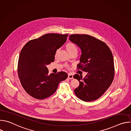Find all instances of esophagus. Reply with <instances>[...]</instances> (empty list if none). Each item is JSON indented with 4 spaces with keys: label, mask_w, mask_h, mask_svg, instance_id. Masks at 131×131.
<instances>
[{
    "label": "esophagus",
    "mask_w": 131,
    "mask_h": 131,
    "mask_svg": "<svg viewBox=\"0 0 131 131\" xmlns=\"http://www.w3.org/2000/svg\"><path fill=\"white\" fill-rule=\"evenodd\" d=\"M68 78L69 79H73V74L71 73H68Z\"/></svg>",
    "instance_id": "34e87169"
}]
</instances>
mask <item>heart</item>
I'll list each match as a JSON object with an SVG mask.
<instances>
[{"label":"heart","instance_id":"obj_1","mask_svg":"<svg viewBox=\"0 0 131 131\" xmlns=\"http://www.w3.org/2000/svg\"><path fill=\"white\" fill-rule=\"evenodd\" d=\"M66 48L69 52L74 50H77V47L76 45L73 43H68L66 46ZM56 54H57V53H56Z\"/></svg>","mask_w":131,"mask_h":131}]
</instances>
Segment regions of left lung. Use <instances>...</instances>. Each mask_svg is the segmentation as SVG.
I'll list each match as a JSON object with an SVG mask.
<instances>
[{
	"mask_svg": "<svg viewBox=\"0 0 131 131\" xmlns=\"http://www.w3.org/2000/svg\"><path fill=\"white\" fill-rule=\"evenodd\" d=\"M69 40L81 50L78 69L88 72L84 78L78 74L73 76L79 82L74 92L83 101H95L104 94L113 81V54L105 42L90 35L73 34L70 35Z\"/></svg>",
	"mask_w": 131,
	"mask_h": 131,
	"instance_id": "1",
	"label": "left lung"
}]
</instances>
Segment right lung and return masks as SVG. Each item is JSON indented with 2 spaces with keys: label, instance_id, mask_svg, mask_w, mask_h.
Segmentation results:
<instances>
[{
  "label": "right lung",
  "instance_id": "add662e5",
  "mask_svg": "<svg viewBox=\"0 0 131 131\" xmlns=\"http://www.w3.org/2000/svg\"><path fill=\"white\" fill-rule=\"evenodd\" d=\"M68 34H47L29 41L18 58L17 72L21 83L28 94L38 100L54 94L59 84L68 77L67 73L48 74L47 65L53 62L57 50L66 41Z\"/></svg>",
  "mask_w": 131,
  "mask_h": 131
}]
</instances>
